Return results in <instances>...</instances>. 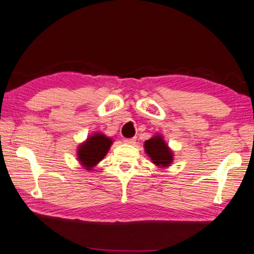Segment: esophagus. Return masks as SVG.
<instances>
[{
    "label": "esophagus",
    "mask_w": 254,
    "mask_h": 254,
    "mask_svg": "<svg viewBox=\"0 0 254 254\" xmlns=\"http://www.w3.org/2000/svg\"><path fill=\"white\" fill-rule=\"evenodd\" d=\"M123 141H124V143H127V144H134L135 137H131V139H124Z\"/></svg>",
    "instance_id": "esophagus-1"
}]
</instances>
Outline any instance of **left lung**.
I'll return each mask as SVG.
<instances>
[{"label": "left lung", "mask_w": 254, "mask_h": 254, "mask_svg": "<svg viewBox=\"0 0 254 254\" xmlns=\"http://www.w3.org/2000/svg\"><path fill=\"white\" fill-rule=\"evenodd\" d=\"M145 152L155 165L168 167L172 162V152L169 149L162 136L156 135L144 143Z\"/></svg>", "instance_id": "1"}]
</instances>
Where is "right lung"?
Instances as JSON below:
<instances>
[{
	"instance_id": "1",
	"label": "right lung",
	"mask_w": 254,
	"mask_h": 254,
	"mask_svg": "<svg viewBox=\"0 0 254 254\" xmlns=\"http://www.w3.org/2000/svg\"><path fill=\"white\" fill-rule=\"evenodd\" d=\"M111 144L112 140L101 133L90 136L77 151V156L81 164L86 170H92L94 165L98 164L107 155Z\"/></svg>"
}]
</instances>
